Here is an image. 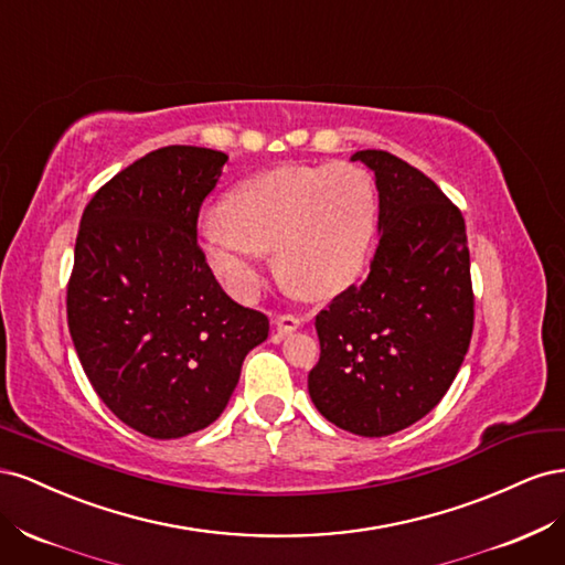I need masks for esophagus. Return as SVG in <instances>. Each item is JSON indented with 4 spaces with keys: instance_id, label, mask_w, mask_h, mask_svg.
Instances as JSON below:
<instances>
[{
    "instance_id": "1",
    "label": "esophagus",
    "mask_w": 565,
    "mask_h": 565,
    "mask_svg": "<svg viewBox=\"0 0 565 565\" xmlns=\"http://www.w3.org/2000/svg\"><path fill=\"white\" fill-rule=\"evenodd\" d=\"M301 324H303V318H297V316H278L276 318V328L280 334L295 332L297 328H301Z\"/></svg>"
}]
</instances>
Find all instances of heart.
I'll return each instance as SVG.
<instances>
[{
  "label": "heart",
  "instance_id": "heart-1",
  "mask_svg": "<svg viewBox=\"0 0 565 565\" xmlns=\"http://www.w3.org/2000/svg\"><path fill=\"white\" fill-rule=\"evenodd\" d=\"M377 212V188L361 164H280L233 185L221 214L200 221L198 247L237 301L259 292L270 249L289 289L330 299L361 276Z\"/></svg>",
  "mask_w": 565,
  "mask_h": 565
}]
</instances>
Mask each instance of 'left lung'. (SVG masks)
Wrapping results in <instances>:
<instances>
[{
	"instance_id": "obj_1",
	"label": "left lung",
	"mask_w": 565,
	"mask_h": 565,
	"mask_svg": "<svg viewBox=\"0 0 565 565\" xmlns=\"http://www.w3.org/2000/svg\"><path fill=\"white\" fill-rule=\"evenodd\" d=\"M351 160L374 174L380 245L370 276L316 316L320 361L309 372L318 413L355 436H391L446 396L473 330L461 212L413 164L386 150Z\"/></svg>"
}]
</instances>
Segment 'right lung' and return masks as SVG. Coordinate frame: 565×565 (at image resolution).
<instances>
[{
    "mask_svg": "<svg viewBox=\"0 0 565 565\" xmlns=\"http://www.w3.org/2000/svg\"><path fill=\"white\" fill-rule=\"evenodd\" d=\"M226 152L167 146L92 198L79 221L67 328L110 413L181 438L224 413L268 318L235 303L204 264L198 214Z\"/></svg>",
    "mask_w": 565,
    "mask_h": 565,
    "instance_id": "1",
    "label": "right lung"
}]
</instances>
